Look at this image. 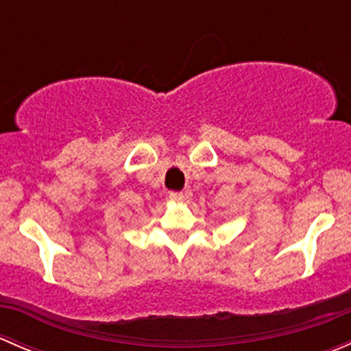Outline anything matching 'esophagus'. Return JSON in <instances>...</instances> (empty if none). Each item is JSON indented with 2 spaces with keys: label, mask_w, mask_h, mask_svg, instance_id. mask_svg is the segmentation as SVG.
I'll return each instance as SVG.
<instances>
[{
  "label": "esophagus",
  "mask_w": 351,
  "mask_h": 351,
  "mask_svg": "<svg viewBox=\"0 0 351 351\" xmlns=\"http://www.w3.org/2000/svg\"><path fill=\"white\" fill-rule=\"evenodd\" d=\"M169 200L182 202L183 200V193L182 192H169Z\"/></svg>",
  "instance_id": "obj_1"
}]
</instances>
